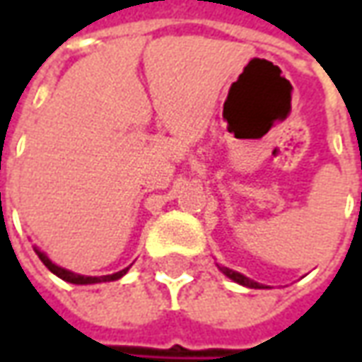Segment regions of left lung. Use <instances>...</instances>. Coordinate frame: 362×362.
<instances>
[{"mask_svg":"<svg viewBox=\"0 0 362 362\" xmlns=\"http://www.w3.org/2000/svg\"><path fill=\"white\" fill-rule=\"evenodd\" d=\"M219 269L225 273V275H227L228 279H233L235 283H238V285H244V287H250V288H262V285H259V283L248 279L246 275L235 272V269H228V267H219Z\"/></svg>","mask_w":362,"mask_h":362,"instance_id":"obj_1","label":"left lung"}]
</instances>
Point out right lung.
I'll return each instance as SVG.
<instances>
[{"instance_id": "right-lung-1", "label": "right lung", "mask_w": 362, "mask_h": 362, "mask_svg": "<svg viewBox=\"0 0 362 362\" xmlns=\"http://www.w3.org/2000/svg\"><path fill=\"white\" fill-rule=\"evenodd\" d=\"M35 252H36V256L40 258V262H42L44 266L48 267L54 275H58L59 279H64L67 281V283H74V285H90V283H106V281H116L119 279V277H124L127 273V269L129 267H126V269H122V272H116V273H112V275H103V277H85V275H79V273H74V272H69V269H64V267H59L56 266L54 262H52L44 252H40L38 248L35 246Z\"/></svg>"}]
</instances>
